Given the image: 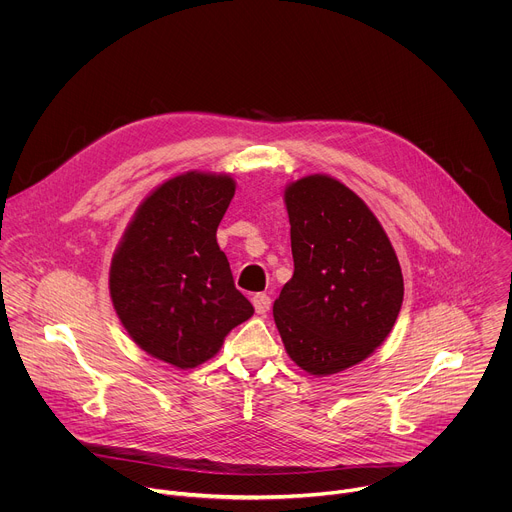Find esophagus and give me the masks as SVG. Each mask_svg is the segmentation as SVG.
<instances>
[{
    "mask_svg": "<svg viewBox=\"0 0 512 512\" xmlns=\"http://www.w3.org/2000/svg\"><path fill=\"white\" fill-rule=\"evenodd\" d=\"M253 306H255V312L259 316H263L271 308V298L267 294H257V296H253Z\"/></svg>",
    "mask_w": 512,
    "mask_h": 512,
    "instance_id": "obj_1",
    "label": "esophagus"
}]
</instances>
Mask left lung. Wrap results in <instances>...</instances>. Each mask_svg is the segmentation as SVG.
Here are the masks:
<instances>
[{"instance_id":"1","label":"left lung","mask_w":512,"mask_h":512,"mask_svg":"<svg viewBox=\"0 0 512 512\" xmlns=\"http://www.w3.org/2000/svg\"><path fill=\"white\" fill-rule=\"evenodd\" d=\"M294 275L273 304L285 352L314 377L346 371L391 334L403 273L379 218L348 186L310 174L283 190Z\"/></svg>"}]
</instances>
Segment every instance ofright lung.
Instances as JSON below:
<instances>
[{"instance_id":"add662e5","label":"right lung","mask_w":512,"mask_h":512,"mask_svg":"<svg viewBox=\"0 0 512 512\" xmlns=\"http://www.w3.org/2000/svg\"><path fill=\"white\" fill-rule=\"evenodd\" d=\"M231 174L188 170L141 200L113 253L109 294L129 338L176 369H194L253 316L216 229L235 196Z\"/></svg>"}]
</instances>
